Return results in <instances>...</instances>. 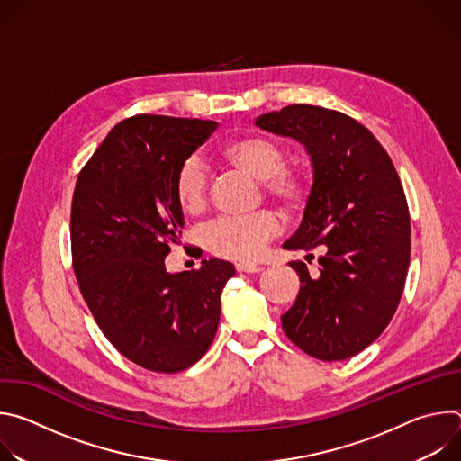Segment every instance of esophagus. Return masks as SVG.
Here are the masks:
<instances>
[{"label": "esophagus", "instance_id": "esophagus-1", "mask_svg": "<svg viewBox=\"0 0 461 461\" xmlns=\"http://www.w3.org/2000/svg\"><path fill=\"white\" fill-rule=\"evenodd\" d=\"M237 272H246V274H258L262 270V267L255 265V262H248V260H240L235 265Z\"/></svg>", "mask_w": 461, "mask_h": 461}]
</instances>
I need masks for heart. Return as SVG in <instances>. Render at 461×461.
Returning <instances> with one entry per match:
<instances>
[{
    "instance_id": "heart-1",
    "label": "heart",
    "mask_w": 461,
    "mask_h": 461,
    "mask_svg": "<svg viewBox=\"0 0 461 461\" xmlns=\"http://www.w3.org/2000/svg\"><path fill=\"white\" fill-rule=\"evenodd\" d=\"M226 164L260 180L268 199L286 210L304 204L308 182L303 171L285 164L286 153L281 142L265 135H237L217 148ZM175 196L185 213H201L208 199V175L199 158H187L175 175ZM281 224L274 212L262 210L248 217H222L204 231L206 248L226 258H253L265 244L277 235Z\"/></svg>"
}]
</instances>
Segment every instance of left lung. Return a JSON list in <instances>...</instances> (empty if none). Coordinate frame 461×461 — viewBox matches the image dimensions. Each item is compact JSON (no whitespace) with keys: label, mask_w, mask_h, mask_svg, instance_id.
Segmentation results:
<instances>
[{"label":"left lung","mask_w":461,"mask_h":461,"mask_svg":"<svg viewBox=\"0 0 461 461\" xmlns=\"http://www.w3.org/2000/svg\"><path fill=\"white\" fill-rule=\"evenodd\" d=\"M255 125L304 146L313 184L303 222L285 249L321 246L319 276L294 260L303 286L281 315L283 330L308 356L348 359L372 345L396 313L409 260L411 215L388 153L357 120L294 104Z\"/></svg>","instance_id":"left-lung-1"}]
</instances>
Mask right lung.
I'll return each mask as SVG.
<instances>
[{
  "mask_svg": "<svg viewBox=\"0 0 461 461\" xmlns=\"http://www.w3.org/2000/svg\"><path fill=\"white\" fill-rule=\"evenodd\" d=\"M215 129L199 118H125L77 180L71 249L80 292L111 345L151 372L185 370L208 352L235 276L221 258L178 274L164 265L184 226L175 175Z\"/></svg>",
  "mask_w": 461,
  "mask_h": 461,
  "instance_id": "add662e5",
  "label": "right lung"
}]
</instances>
